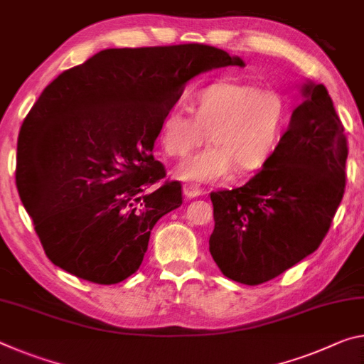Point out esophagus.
Masks as SVG:
<instances>
[{"label": "esophagus", "instance_id": "1", "mask_svg": "<svg viewBox=\"0 0 364 364\" xmlns=\"http://www.w3.org/2000/svg\"><path fill=\"white\" fill-rule=\"evenodd\" d=\"M183 193L186 196V199H194V198H199V196H203L204 189L199 188L198 184H184Z\"/></svg>", "mask_w": 364, "mask_h": 364}]
</instances>
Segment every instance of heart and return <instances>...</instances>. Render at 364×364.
<instances>
[{"instance_id":"obj_1","label":"heart","mask_w":364,"mask_h":364,"mask_svg":"<svg viewBox=\"0 0 364 364\" xmlns=\"http://www.w3.org/2000/svg\"><path fill=\"white\" fill-rule=\"evenodd\" d=\"M194 117L171 108L160 124L166 155L184 159L207 141L212 146L178 166L186 181H215L236 166L238 173L261 168L279 146L290 118V100L275 87L245 80L207 85L193 100Z\"/></svg>"}]
</instances>
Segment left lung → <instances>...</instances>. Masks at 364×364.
Masks as SVG:
<instances>
[{
    "mask_svg": "<svg viewBox=\"0 0 364 364\" xmlns=\"http://www.w3.org/2000/svg\"><path fill=\"white\" fill-rule=\"evenodd\" d=\"M303 97L262 170L245 186L210 193L209 251L238 284H264L314 252L342 203L348 157L342 121L322 84H304Z\"/></svg>",
    "mask_w": 364,
    "mask_h": 364,
    "instance_id": "left-lung-1",
    "label": "left lung"
}]
</instances>
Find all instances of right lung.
I'll return each instance as SVG.
<instances>
[{
    "label": "right lung",
    "mask_w": 364,
    "mask_h": 364,
    "mask_svg": "<svg viewBox=\"0 0 364 364\" xmlns=\"http://www.w3.org/2000/svg\"><path fill=\"white\" fill-rule=\"evenodd\" d=\"M240 58L203 43L109 48L61 73L21 126L16 184L45 255L100 285L139 269L154 225L183 204L154 159L189 79Z\"/></svg>",
    "instance_id": "1"
}]
</instances>
